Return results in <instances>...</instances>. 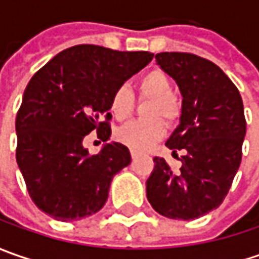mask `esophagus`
Segmentation results:
<instances>
[{"mask_svg":"<svg viewBox=\"0 0 259 259\" xmlns=\"http://www.w3.org/2000/svg\"><path fill=\"white\" fill-rule=\"evenodd\" d=\"M131 157H133V161H135V158L138 157V154H137L135 151H133V153H131Z\"/></svg>","mask_w":259,"mask_h":259,"instance_id":"1","label":"esophagus"}]
</instances>
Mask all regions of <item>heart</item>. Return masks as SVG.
Returning a JSON list of instances; mask_svg holds the SVG:
<instances>
[{"mask_svg": "<svg viewBox=\"0 0 259 259\" xmlns=\"http://www.w3.org/2000/svg\"><path fill=\"white\" fill-rule=\"evenodd\" d=\"M137 89L141 98H148L151 102L145 108L147 119H135L116 131V138L130 147L133 151L144 153L164 137L167 125H173L182 115V104L171 92L173 85L170 77L161 70H151L137 82ZM135 105L134 94L126 85L118 86L111 96L109 109L115 119L122 121L128 118Z\"/></svg>", "mask_w": 259, "mask_h": 259, "instance_id": "obj_1", "label": "heart"}]
</instances>
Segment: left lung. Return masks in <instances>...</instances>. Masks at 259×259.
<instances>
[{"label": "left lung", "instance_id": "1", "mask_svg": "<svg viewBox=\"0 0 259 259\" xmlns=\"http://www.w3.org/2000/svg\"><path fill=\"white\" fill-rule=\"evenodd\" d=\"M155 62L183 96L180 125L165 145L184 155L179 173L154 157L147 199L165 218L190 221L219 207L232 186L246 133L244 104L232 80L207 59L164 52Z\"/></svg>", "mask_w": 259, "mask_h": 259}]
</instances>
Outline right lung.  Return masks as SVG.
Instances as JSON below:
<instances>
[{
	"label": "right lung",
	"instance_id": "right-lung-1",
	"mask_svg": "<svg viewBox=\"0 0 259 259\" xmlns=\"http://www.w3.org/2000/svg\"><path fill=\"white\" fill-rule=\"evenodd\" d=\"M150 52L79 45L55 56L30 79L15 118V158L34 204L56 221H79L104 207L130 150L109 143L91 155L83 138L111 135V96L147 66Z\"/></svg>",
	"mask_w": 259,
	"mask_h": 259
}]
</instances>
